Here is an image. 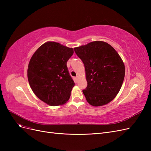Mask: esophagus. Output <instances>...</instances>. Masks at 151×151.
<instances>
[{
  "mask_svg": "<svg viewBox=\"0 0 151 151\" xmlns=\"http://www.w3.org/2000/svg\"><path fill=\"white\" fill-rule=\"evenodd\" d=\"M78 79H79V77H76V79L77 81V80H78Z\"/></svg>",
  "mask_w": 151,
  "mask_h": 151,
  "instance_id": "34e87169",
  "label": "esophagus"
}]
</instances>
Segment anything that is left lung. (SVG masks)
Here are the masks:
<instances>
[{
  "mask_svg": "<svg viewBox=\"0 0 151 151\" xmlns=\"http://www.w3.org/2000/svg\"><path fill=\"white\" fill-rule=\"evenodd\" d=\"M74 49L85 67L88 86L83 92L87 101L93 106L111 101L120 91L125 77V65L119 54L101 41Z\"/></svg>",
  "mask_w": 151,
  "mask_h": 151,
  "instance_id": "1",
  "label": "left lung"
}]
</instances>
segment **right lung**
Wrapping results in <instances>:
<instances>
[{
  "label": "right lung",
  "instance_id": "right-lung-1",
  "mask_svg": "<svg viewBox=\"0 0 151 151\" xmlns=\"http://www.w3.org/2000/svg\"><path fill=\"white\" fill-rule=\"evenodd\" d=\"M74 53L68 48L53 42L40 46L30 59L28 79L32 91L50 106L65 104L75 83L68 73L67 62Z\"/></svg>",
  "mask_w": 151,
  "mask_h": 151
}]
</instances>
